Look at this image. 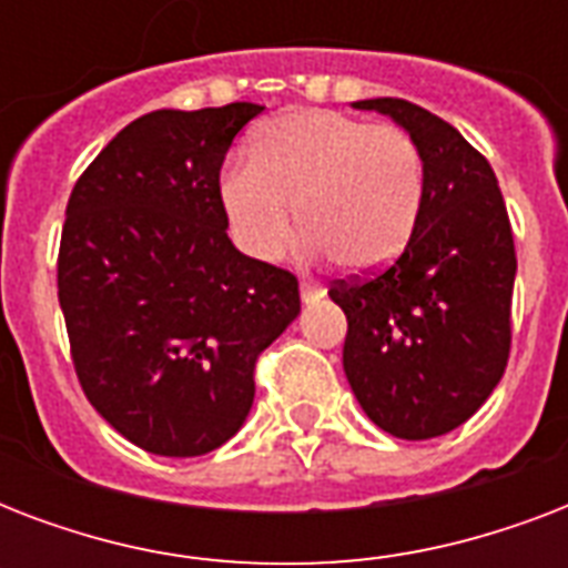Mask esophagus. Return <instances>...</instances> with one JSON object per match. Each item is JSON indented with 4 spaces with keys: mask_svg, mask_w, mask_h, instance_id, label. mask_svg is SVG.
I'll list each match as a JSON object with an SVG mask.
<instances>
[{
    "mask_svg": "<svg viewBox=\"0 0 568 568\" xmlns=\"http://www.w3.org/2000/svg\"><path fill=\"white\" fill-rule=\"evenodd\" d=\"M324 294H327V288H324V285L312 283V280H301V297H303V303L321 301Z\"/></svg>",
    "mask_w": 568,
    "mask_h": 568,
    "instance_id": "esophagus-1",
    "label": "esophagus"
}]
</instances>
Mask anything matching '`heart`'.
I'll use <instances>...</instances> for the list:
<instances>
[{"label":"heart","mask_w":568,"mask_h":568,"mask_svg":"<svg viewBox=\"0 0 568 568\" xmlns=\"http://www.w3.org/2000/svg\"><path fill=\"white\" fill-rule=\"evenodd\" d=\"M422 203L424 162L409 132L333 109L274 118L253 141V159L221 176L232 239L258 262L288 250L301 205L312 256L379 271L409 244Z\"/></svg>","instance_id":"b5f03b06"}]
</instances>
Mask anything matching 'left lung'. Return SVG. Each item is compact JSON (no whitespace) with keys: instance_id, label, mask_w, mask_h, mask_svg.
<instances>
[{"instance_id":"8db88e82","label":"left lung","mask_w":568,"mask_h":568,"mask_svg":"<svg viewBox=\"0 0 568 568\" xmlns=\"http://www.w3.org/2000/svg\"><path fill=\"white\" fill-rule=\"evenodd\" d=\"M409 132L424 203L404 253L368 280H338L347 383L397 439L450 433L484 406L510 356L516 247L493 168L457 129L406 100H359Z\"/></svg>"}]
</instances>
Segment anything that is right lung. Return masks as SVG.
Segmentation results:
<instances>
[{"label": "right lung", "instance_id": "right-lung-1", "mask_svg": "<svg viewBox=\"0 0 568 568\" xmlns=\"http://www.w3.org/2000/svg\"><path fill=\"white\" fill-rule=\"evenodd\" d=\"M256 102L150 111L79 176L58 303L91 406L132 445L200 457L247 418L258 354L301 315L297 276L226 235L221 168Z\"/></svg>", "mask_w": 568, "mask_h": 568}]
</instances>
